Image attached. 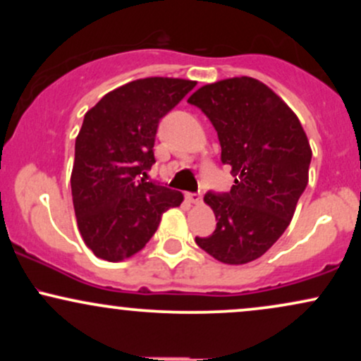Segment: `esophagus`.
I'll list each match as a JSON object with an SVG mask.
<instances>
[{"label": "esophagus", "mask_w": 361, "mask_h": 361, "mask_svg": "<svg viewBox=\"0 0 361 361\" xmlns=\"http://www.w3.org/2000/svg\"><path fill=\"white\" fill-rule=\"evenodd\" d=\"M186 200H188L190 204L198 205L202 202V195L200 193H186Z\"/></svg>", "instance_id": "1"}]
</instances>
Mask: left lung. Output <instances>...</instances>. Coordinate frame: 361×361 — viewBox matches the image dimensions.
I'll return each mask as SVG.
<instances>
[{"mask_svg": "<svg viewBox=\"0 0 361 361\" xmlns=\"http://www.w3.org/2000/svg\"><path fill=\"white\" fill-rule=\"evenodd\" d=\"M188 103L215 127L229 193H207L217 227L195 243L226 264L258 259L279 241L309 181L312 151L292 109L255 78H229L198 88Z\"/></svg>", "mask_w": 361, "mask_h": 361, "instance_id": "left-lung-1", "label": "left lung"}]
</instances>
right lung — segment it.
Returning <instances> with one entry per match:
<instances>
[{
	"instance_id": "obj_1",
	"label": "right lung",
	"mask_w": 361,
	"mask_h": 361,
	"mask_svg": "<svg viewBox=\"0 0 361 361\" xmlns=\"http://www.w3.org/2000/svg\"><path fill=\"white\" fill-rule=\"evenodd\" d=\"M197 81L144 78L120 86L86 111L74 147L73 205L82 241L94 256L118 263L154 235L161 215L183 193L146 181L159 120Z\"/></svg>"
}]
</instances>
